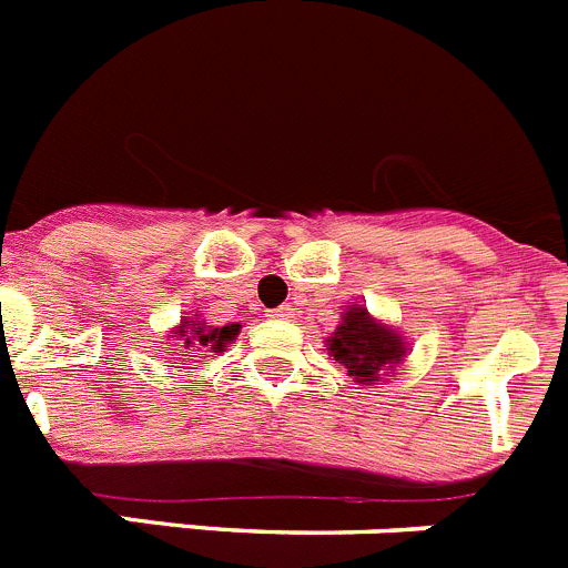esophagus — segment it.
Segmentation results:
<instances>
[{"mask_svg": "<svg viewBox=\"0 0 568 568\" xmlns=\"http://www.w3.org/2000/svg\"><path fill=\"white\" fill-rule=\"evenodd\" d=\"M293 307H290V304H281L278 310H273V313H270V318H275V321H290L293 318Z\"/></svg>", "mask_w": 568, "mask_h": 568, "instance_id": "obj_1", "label": "esophagus"}]
</instances>
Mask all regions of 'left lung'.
I'll return each instance as SVG.
<instances>
[{
    "label": "left lung",
    "instance_id": "left-lung-1",
    "mask_svg": "<svg viewBox=\"0 0 568 568\" xmlns=\"http://www.w3.org/2000/svg\"><path fill=\"white\" fill-rule=\"evenodd\" d=\"M406 338L395 327L375 318L364 304H353L341 313V324L327 338V353L353 375L355 384L373 386L381 375H393L406 358Z\"/></svg>",
    "mask_w": 568,
    "mask_h": 568
}]
</instances>
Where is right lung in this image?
<instances>
[{"label": "right lung", "mask_w": 568, "mask_h": 568, "mask_svg": "<svg viewBox=\"0 0 568 568\" xmlns=\"http://www.w3.org/2000/svg\"><path fill=\"white\" fill-rule=\"evenodd\" d=\"M241 333V324H224V327H210L202 315H182V321L170 329L168 341H175L187 353H224L227 344H233Z\"/></svg>", "instance_id": "right-lung-1"}]
</instances>
